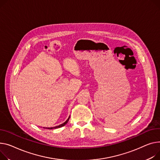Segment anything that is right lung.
<instances>
[{"label":"right lung","mask_w":160,"mask_h":160,"mask_svg":"<svg viewBox=\"0 0 160 160\" xmlns=\"http://www.w3.org/2000/svg\"><path fill=\"white\" fill-rule=\"evenodd\" d=\"M69 118H70V116L68 118V119L64 122V123H62V124H60V125H58V126H56V127H44V129H57V128H60V127H63V126H64L68 122V121H69Z\"/></svg>","instance_id":"add662e5"}]
</instances>
